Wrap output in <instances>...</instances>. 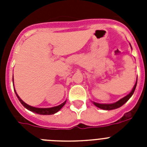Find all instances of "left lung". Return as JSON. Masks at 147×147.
Instances as JSON below:
<instances>
[{
    "label": "left lung",
    "mask_w": 147,
    "mask_h": 147,
    "mask_svg": "<svg viewBox=\"0 0 147 147\" xmlns=\"http://www.w3.org/2000/svg\"><path fill=\"white\" fill-rule=\"evenodd\" d=\"M137 80H138V78H137ZM136 85H137V81H136V84H135L134 87H133V88H132V91H131L130 93H129V94L127 95V96H126L125 97L121 98L119 101L115 102V103H113V104H98V103H96V102H93V104H94V105H96L97 107L102 109V110H114V109L119 108V107H121L122 105H124V104H125L126 102H127V101L129 99V98L132 96V94L134 93L135 90H136Z\"/></svg>",
    "instance_id": "left-lung-1"
}]
</instances>
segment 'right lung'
Masks as SVG:
<instances>
[{"label":"right lung","instance_id":"obj_1","mask_svg":"<svg viewBox=\"0 0 147 147\" xmlns=\"http://www.w3.org/2000/svg\"><path fill=\"white\" fill-rule=\"evenodd\" d=\"M13 81V80H12ZM14 82V81H13ZM15 92L16 93V96L18 97V98L19 99V101L20 102V103L27 109V110H30V111H32V112L35 113H37V114H40V115H52V114L56 113H57L61 108H62L65 105V102H64L63 103H62L61 105H58L57 107H50V108H37V107H32V106H30V105H27L26 103L23 102V100L19 97L18 94H17L16 91H15Z\"/></svg>","mask_w":147,"mask_h":147}]
</instances>
